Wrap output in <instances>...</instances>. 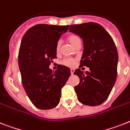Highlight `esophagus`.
I'll list each match as a JSON object with an SVG mask.
<instances>
[{
  "label": "esophagus",
  "instance_id": "1",
  "mask_svg": "<svg viewBox=\"0 0 130 130\" xmlns=\"http://www.w3.org/2000/svg\"><path fill=\"white\" fill-rule=\"evenodd\" d=\"M70 71H71V75H73V73H74L75 70H74V69H71Z\"/></svg>",
  "mask_w": 130,
  "mask_h": 130
}]
</instances>
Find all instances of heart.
<instances>
[{"label":"heart","mask_w":130,"mask_h":130,"mask_svg":"<svg viewBox=\"0 0 130 130\" xmlns=\"http://www.w3.org/2000/svg\"><path fill=\"white\" fill-rule=\"evenodd\" d=\"M67 41L71 45L73 46L74 47H77L79 45H81V40L77 36L75 35H69L67 38ZM61 41H58L56 43L55 49L57 52H59L61 49ZM76 59H73V58H69V59H66L63 60L62 63L65 66L69 67H73L75 65Z\"/></svg>","instance_id":"heart-1"}]
</instances>
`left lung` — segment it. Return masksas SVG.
I'll return each mask as SVG.
<instances>
[{
    "label": "left lung",
    "mask_w": 130,
    "mask_h": 130,
    "mask_svg": "<svg viewBox=\"0 0 130 130\" xmlns=\"http://www.w3.org/2000/svg\"><path fill=\"white\" fill-rule=\"evenodd\" d=\"M69 31L83 41L79 68L89 67L84 73L76 69L80 82L75 87L79 102L86 105L102 104L109 97L116 81L118 54L114 41L107 30L96 23L72 25Z\"/></svg>",
    "instance_id": "obj_1"
}]
</instances>
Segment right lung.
Returning a JSON list of instances; mask_svg holds the SVG:
<instances>
[{
	"mask_svg": "<svg viewBox=\"0 0 130 130\" xmlns=\"http://www.w3.org/2000/svg\"><path fill=\"white\" fill-rule=\"evenodd\" d=\"M69 25L39 24L25 32L19 52V66L23 87L32 104L50 109L59 104L61 89L71 75L70 69L58 65L53 71L48 66L57 59L56 43Z\"/></svg>",
	"mask_w": 130,
	"mask_h": 130,
	"instance_id": "obj_1",
	"label": "right lung"
}]
</instances>
